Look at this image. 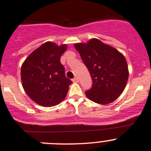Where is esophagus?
<instances>
[{"label":"esophagus","instance_id":"obj_1","mask_svg":"<svg viewBox=\"0 0 151 151\" xmlns=\"http://www.w3.org/2000/svg\"><path fill=\"white\" fill-rule=\"evenodd\" d=\"M73 82H79V79L77 78V77H75V78H74L72 80Z\"/></svg>","mask_w":151,"mask_h":151}]
</instances>
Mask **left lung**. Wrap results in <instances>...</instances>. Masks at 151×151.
<instances>
[{"label":"left lung","instance_id":"1","mask_svg":"<svg viewBox=\"0 0 151 151\" xmlns=\"http://www.w3.org/2000/svg\"><path fill=\"white\" fill-rule=\"evenodd\" d=\"M82 61L88 69L93 86L85 92L90 101L106 105L120 96L129 77L125 57L114 47L96 38L87 43H76Z\"/></svg>","mask_w":151,"mask_h":151}]
</instances>
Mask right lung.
<instances>
[{
  "label": "right lung",
  "mask_w": 151,
  "mask_h": 151,
  "mask_svg": "<svg viewBox=\"0 0 151 151\" xmlns=\"http://www.w3.org/2000/svg\"><path fill=\"white\" fill-rule=\"evenodd\" d=\"M67 48L46 42L35 50L22 63V87L33 101L45 107L55 106L63 101L72 82L65 76L64 66L60 62Z\"/></svg>",
  "instance_id": "obj_1"
}]
</instances>
